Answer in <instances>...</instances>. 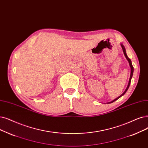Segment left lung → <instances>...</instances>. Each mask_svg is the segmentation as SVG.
Returning <instances> with one entry per match:
<instances>
[{
  "mask_svg": "<svg viewBox=\"0 0 148 148\" xmlns=\"http://www.w3.org/2000/svg\"><path fill=\"white\" fill-rule=\"evenodd\" d=\"M121 48H122V49H123V53H124V55H125V57H126V59L127 60V61H128V62H129V64H130V67H131V75H130V80H129V83H128V85H127V88H126V90L125 91H124V92L121 95H120L119 97H118L117 98H116L115 99H114V100H112V101H111V102H109V103H112V102H114V101H115V100H117V99H119L120 97H121L122 95H123L125 93H126V92L127 91V90L128 89V88H129V87H130V83H131V79H132V75H133V72H134V67H133V66H132V62H131V59L129 58V57H127V54H126V49H125V47L123 45V44H121Z\"/></svg>",
  "mask_w": 148,
  "mask_h": 148,
  "instance_id": "8db88e82",
  "label": "left lung"
}]
</instances>
